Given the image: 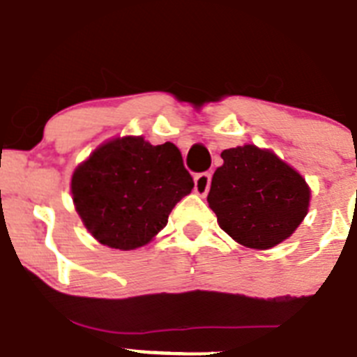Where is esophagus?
Listing matches in <instances>:
<instances>
[{
	"label": "esophagus",
	"instance_id": "esophagus-1",
	"mask_svg": "<svg viewBox=\"0 0 357 357\" xmlns=\"http://www.w3.org/2000/svg\"><path fill=\"white\" fill-rule=\"evenodd\" d=\"M210 185H211V176L208 174V172H201V174L195 176L194 179L195 194L206 195L208 190H210Z\"/></svg>",
	"mask_w": 357,
	"mask_h": 357
}]
</instances>
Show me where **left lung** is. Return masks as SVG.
I'll return each mask as SVG.
<instances>
[{"instance_id": "1", "label": "left lung", "mask_w": 357, "mask_h": 357, "mask_svg": "<svg viewBox=\"0 0 357 357\" xmlns=\"http://www.w3.org/2000/svg\"><path fill=\"white\" fill-rule=\"evenodd\" d=\"M208 204L218 226L250 249H271L291 236L310 208L306 179L268 149L247 144L222 151Z\"/></svg>"}]
</instances>
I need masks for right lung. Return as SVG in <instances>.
Instances as JSON below:
<instances>
[{"mask_svg":"<svg viewBox=\"0 0 357 357\" xmlns=\"http://www.w3.org/2000/svg\"><path fill=\"white\" fill-rule=\"evenodd\" d=\"M194 188L181 153L144 137L102 144L76 167L70 192L78 215L102 245L131 250L167 226L172 208Z\"/></svg>","mask_w":357,"mask_h":357,"instance_id":"add662e5","label":"right lung"}]
</instances>
